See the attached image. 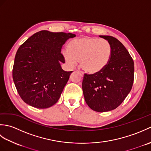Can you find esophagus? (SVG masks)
I'll return each mask as SVG.
<instances>
[{
  "label": "esophagus",
  "instance_id": "1",
  "mask_svg": "<svg viewBox=\"0 0 151 151\" xmlns=\"http://www.w3.org/2000/svg\"><path fill=\"white\" fill-rule=\"evenodd\" d=\"M79 73H80V74H81V76H83V75H84V73H83V72H82V71H79Z\"/></svg>",
  "mask_w": 151,
  "mask_h": 151
}]
</instances>
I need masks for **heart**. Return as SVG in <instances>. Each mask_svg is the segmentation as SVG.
<instances>
[{
    "label": "heart",
    "instance_id": "b5f03b06",
    "mask_svg": "<svg viewBox=\"0 0 151 151\" xmlns=\"http://www.w3.org/2000/svg\"><path fill=\"white\" fill-rule=\"evenodd\" d=\"M67 52L64 53L67 62L75 66L78 61L86 73L96 74L102 71L111 60L112 48L110 43L104 39L85 36L70 41Z\"/></svg>",
    "mask_w": 151,
    "mask_h": 151
}]
</instances>
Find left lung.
I'll use <instances>...</instances> for the list:
<instances>
[{"label":"left lung","mask_w":151,"mask_h":151,"mask_svg":"<svg viewBox=\"0 0 151 151\" xmlns=\"http://www.w3.org/2000/svg\"><path fill=\"white\" fill-rule=\"evenodd\" d=\"M99 37L110 43L111 60L102 71L93 75L84 74L82 90L89 108L97 112H105L117 108L131 91L134 63L129 51L116 38Z\"/></svg>","instance_id":"left-lung-1"}]
</instances>
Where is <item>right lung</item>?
Masks as SVG:
<instances>
[{
  "mask_svg": "<svg viewBox=\"0 0 151 151\" xmlns=\"http://www.w3.org/2000/svg\"><path fill=\"white\" fill-rule=\"evenodd\" d=\"M75 34L41 30L19 47L15 54L13 80L24 102L48 108L58 101L73 71H65L61 53L63 45Z\"/></svg>",
  "mask_w": 151,
  "mask_h": 151,
  "instance_id": "right-lung-1",
  "label": "right lung"
}]
</instances>
